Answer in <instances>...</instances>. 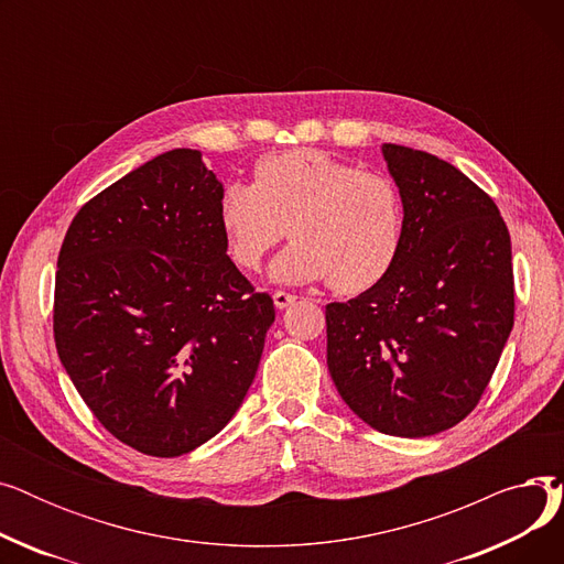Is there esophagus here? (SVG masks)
Masks as SVG:
<instances>
[{
    "label": "esophagus",
    "instance_id": "1",
    "mask_svg": "<svg viewBox=\"0 0 564 564\" xmlns=\"http://www.w3.org/2000/svg\"><path fill=\"white\" fill-rule=\"evenodd\" d=\"M294 302H297V294H292V292H283V290H276V292H274V306H276L279 311H283V308L292 306Z\"/></svg>",
    "mask_w": 564,
    "mask_h": 564
}]
</instances>
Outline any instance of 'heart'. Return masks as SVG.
<instances>
[{
    "label": "heart",
    "instance_id": "b5f03b06",
    "mask_svg": "<svg viewBox=\"0 0 564 564\" xmlns=\"http://www.w3.org/2000/svg\"><path fill=\"white\" fill-rule=\"evenodd\" d=\"M217 217L230 258L245 270H258L290 232L294 242L274 260L272 279H329L343 294L387 279L404 242V203L391 177L311 148L260 158L253 185L228 181Z\"/></svg>",
    "mask_w": 564,
    "mask_h": 564
}]
</instances>
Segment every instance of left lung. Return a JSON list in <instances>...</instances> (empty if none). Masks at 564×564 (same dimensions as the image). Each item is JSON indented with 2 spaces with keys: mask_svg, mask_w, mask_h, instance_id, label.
Segmentation results:
<instances>
[{
  "mask_svg": "<svg viewBox=\"0 0 564 564\" xmlns=\"http://www.w3.org/2000/svg\"><path fill=\"white\" fill-rule=\"evenodd\" d=\"M404 203L393 270L327 304V366L372 430L419 438L480 402L514 324L512 245L496 203L430 153L383 143Z\"/></svg>",
  "mask_w": 564,
  "mask_h": 564,
  "instance_id": "8db88e82",
  "label": "left lung"
}]
</instances>
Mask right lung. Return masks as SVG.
<instances>
[{
  "mask_svg": "<svg viewBox=\"0 0 564 564\" xmlns=\"http://www.w3.org/2000/svg\"><path fill=\"white\" fill-rule=\"evenodd\" d=\"M224 185L175 148L75 215L56 260L54 343L126 446L177 457L219 434L256 377L274 302L228 258Z\"/></svg>",
  "mask_w": 564,
  "mask_h": 564,
  "instance_id": "1",
  "label": "right lung"
}]
</instances>
